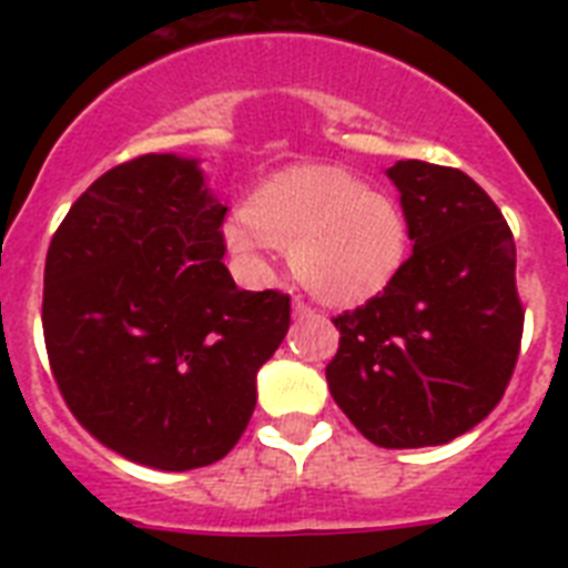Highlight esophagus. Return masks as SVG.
<instances>
[{"mask_svg":"<svg viewBox=\"0 0 568 568\" xmlns=\"http://www.w3.org/2000/svg\"><path fill=\"white\" fill-rule=\"evenodd\" d=\"M292 310H294V315H306V312H312L310 306H306V301H303V297H294Z\"/></svg>","mask_w":568,"mask_h":568,"instance_id":"obj_1","label":"esophagus"}]
</instances>
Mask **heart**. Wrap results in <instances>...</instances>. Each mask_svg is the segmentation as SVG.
Segmentation results:
<instances>
[{
  "instance_id": "obj_1",
  "label": "heart",
  "mask_w": 568,
  "mask_h": 568,
  "mask_svg": "<svg viewBox=\"0 0 568 568\" xmlns=\"http://www.w3.org/2000/svg\"><path fill=\"white\" fill-rule=\"evenodd\" d=\"M223 239L241 258L271 244L288 250L294 274L315 297L351 306L395 280L409 230L388 196L338 168L310 164L265 182L247 212L223 226Z\"/></svg>"
}]
</instances>
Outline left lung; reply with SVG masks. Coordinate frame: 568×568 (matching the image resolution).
Segmentation results:
<instances>
[{
	"label": "left lung",
	"mask_w": 568,
	"mask_h": 568,
	"mask_svg": "<svg viewBox=\"0 0 568 568\" xmlns=\"http://www.w3.org/2000/svg\"><path fill=\"white\" fill-rule=\"evenodd\" d=\"M413 256L354 312L327 365L329 395L379 448L457 439L493 413L519 359L525 310L513 232L471 176L397 162Z\"/></svg>",
	"instance_id": "left-lung-1"
}]
</instances>
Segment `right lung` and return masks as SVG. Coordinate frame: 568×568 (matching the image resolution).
<instances>
[{"instance_id":"right-lung-1","label":"right lung","mask_w":568,"mask_h":568,"mask_svg":"<svg viewBox=\"0 0 568 568\" xmlns=\"http://www.w3.org/2000/svg\"><path fill=\"white\" fill-rule=\"evenodd\" d=\"M223 214L196 159L150 153L102 173L49 244L58 388L84 430L141 466L226 457L288 333V294L244 292L223 265Z\"/></svg>"}]
</instances>
